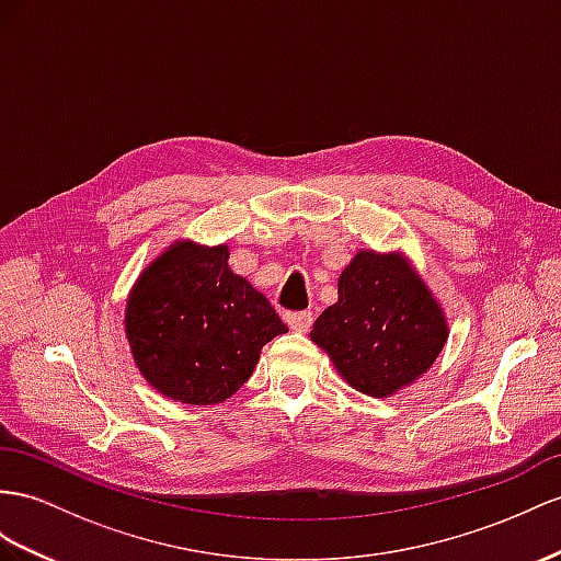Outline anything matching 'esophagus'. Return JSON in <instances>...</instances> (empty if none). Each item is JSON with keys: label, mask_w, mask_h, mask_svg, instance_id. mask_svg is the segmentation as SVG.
<instances>
[{"label": "esophagus", "mask_w": 561, "mask_h": 561, "mask_svg": "<svg viewBox=\"0 0 561 561\" xmlns=\"http://www.w3.org/2000/svg\"><path fill=\"white\" fill-rule=\"evenodd\" d=\"M284 322L289 324L294 332H308L312 324V312L300 310V312H284Z\"/></svg>", "instance_id": "obj_1"}]
</instances>
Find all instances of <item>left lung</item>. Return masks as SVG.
I'll use <instances>...</instances> for the list:
<instances>
[{
  "instance_id": "8db88e82",
  "label": "left lung",
  "mask_w": 561,
  "mask_h": 561,
  "mask_svg": "<svg viewBox=\"0 0 561 561\" xmlns=\"http://www.w3.org/2000/svg\"><path fill=\"white\" fill-rule=\"evenodd\" d=\"M310 339L355 391L389 398L436 363L448 322L405 255L357 251Z\"/></svg>"
}]
</instances>
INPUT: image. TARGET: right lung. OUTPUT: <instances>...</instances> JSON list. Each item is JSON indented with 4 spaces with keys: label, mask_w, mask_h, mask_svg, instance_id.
Wrapping results in <instances>:
<instances>
[{
    "label": "right lung",
    "mask_w": 561,
    "mask_h": 561,
    "mask_svg": "<svg viewBox=\"0 0 561 561\" xmlns=\"http://www.w3.org/2000/svg\"><path fill=\"white\" fill-rule=\"evenodd\" d=\"M229 249L175 241L135 282L125 334L158 393L215 405L249 381L267 341L289 329L270 300L227 265Z\"/></svg>",
    "instance_id": "1"
}]
</instances>
